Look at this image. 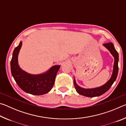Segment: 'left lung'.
Returning <instances> with one entry per match:
<instances>
[{
	"label": "left lung",
	"instance_id": "8db88e82",
	"mask_svg": "<svg viewBox=\"0 0 126 126\" xmlns=\"http://www.w3.org/2000/svg\"><path fill=\"white\" fill-rule=\"evenodd\" d=\"M103 46L110 50V52L111 53V54L114 58L113 71L111 78L103 86L92 89H84L80 88L76 84L75 79H74V87L76 89V91L79 94L88 97L99 96V95H101L104 93H106L110 88V87L112 86V85L116 79L118 72V53L115 49L112 43H107L104 44Z\"/></svg>",
	"mask_w": 126,
	"mask_h": 126
}]
</instances>
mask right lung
I'll use <instances>...</instances> for the list:
<instances>
[{"label":"right lung","instance_id":"obj_1","mask_svg":"<svg viewBox=\"0 0 126 126\" xmlns=\"http://www.w3.org/2000/svg\"><path fill=\"white\" fill-rule=\"evenodd\" d=\"M20 42L14 49L10 62L12 74L18 86L23 91L33 95H42L49 92L54 85L60 65H54L46 73L32 75L23 71L18 63V55L22 47Z\"/></svg>","mask_w":126,"mask_h":126}]
</instances>
